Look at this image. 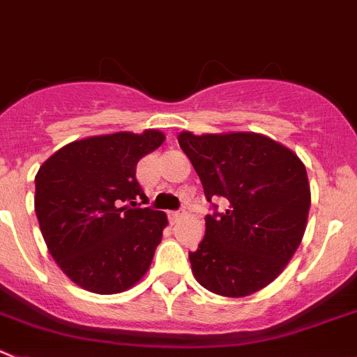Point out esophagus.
<instances>
[{
	"label": "esophagus",
	"mask_w": 357,
	"mask_h": 357,
	"mask_svg": "<svg viewBox=\"0 0 357 357\" xmlns=\"http://www.w3.org/2000/svg\"><path fill=\"white\" fill-rule=\"evenodd\" d=\"M183 215H185V211H183V209H179V211H169V218H171L172 222H178Z\"/></svg>",
	"instance_id": "1"
}]
</instances>
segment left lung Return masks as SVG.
I'll list each match as a JSON object with an SVG mask.
<instances>
[{"instance_id":"1","label":"left lung","mask_w":357,"mask_h":357,"mask_svg":"<svg viewBox=\"0 0 357 357\" xmlns=\"http://www.w3.org/2000/svg\"><path fill=\"white\" fill-rule=\"evenodd\" d=\"M208 202L225 198L224 213L206 215V234L188 259L199 284L227 298L261 291L284 271L301 243L310 185L301 160L252 132L179 133ZM212 204V203H211Z\"/></svg>"}]
</instances>
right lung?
I'll list each match as a JSON object with an SVG mask.
<instances>
[{"mask_svg":"<svg viewBox=\"0 0 357 357\" xmlns=\"http://www.w3.org/2000/svg\"><path fill=\"white\" fill-rule=\"evenodd\" d=\"M163 133L118 132L70 142L43 162L35 178V211L52 259L73 284L118 294L149 269L167 216L135 208L146 199L137 162Z\"/></svg>","mask_w":357,"mask_h":357,"instance_id":"right-lung-1","label":"right lung"}]
</instances>
